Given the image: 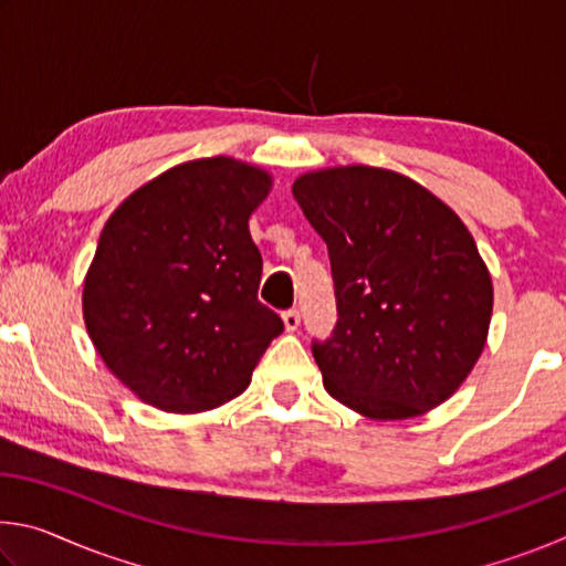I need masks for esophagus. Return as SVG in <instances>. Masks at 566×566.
I'll list each match as a JSON object with an SVG mask.
<instances>
[{
    "label": "esophagus",
    "mask_w": 566,
    "mask_h": 566,
    "mask_svg": "<svg viewBox=\"0 0 566 566\" xmlns=\"http://www.w3.org/2000/svg\"><path fill=\"white\" fill-rule=\"evenodd\" d=\"M282 319H284V327H286V332H294L296 327H300V310H286L284 314H282Z\"/></svg>",
    "instance_id": "1"
}]
</instances>
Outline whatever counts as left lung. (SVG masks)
Returning a JSON list of instances; mask_svg holds the SVG:
<instances>
[{
    "label": "left lung",
    "mask_w": 566,
    "mask_h": 566,
    "mask_svg": "<svg viewBox=\"0 0 566 566\" xmlns=\"http://www.w3.org/2000/svg\"><path fill=\"white\" fill-rule=\"evenodd\" d=\"M292 195L327 242L337 327L312 342L329 395L369 419H409L459 389L484 349L492 276L462 219L379 167L306 171Z\"/></svg>",
    "instance_id": "1"
}]
</instances>
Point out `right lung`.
Listing matches in <instances>:
<instances>
[{
    "label": "right lung",
    "instance_id": "obj_1",
    "mask_svg": "<svg viewBox=\"0 0 566 566\" xmlns=\"http://www.w3.org/2000/svg\"><path fill=\"white\" fill-rule=\"evenodd\" d=\"M270 171L232 157L185 161L124 199L84 276L90 339L124 387L177 415L247 389L280 314L256 300L262 254L249 217Z\"/></svg>",
    "mask_w": 566,
    "mask_h": 566
}]
</instances>
